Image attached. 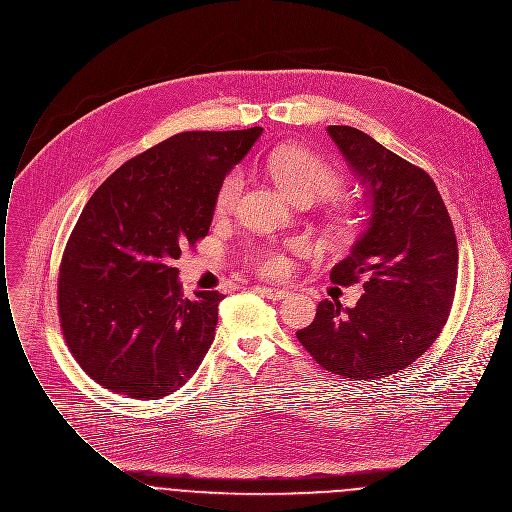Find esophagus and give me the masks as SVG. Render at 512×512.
Listing matches in <instances>:
<instances>
[{"label": "esophagus", "mask_w": 512, "mask_h": 512, "mask_svg": "<svg viewBox=\"0 0 512 512\" xmlns=\"http://www.w3.org/2000/svg\"><path fill=\"white\" fill-rule=\"evenodd\" d=\"M260 292L268 298V300H284L286 296H288V292L286 290H282V288H270V286H262L260 288Z\"/></svg>", "instance_id": "1"}]
</instances>
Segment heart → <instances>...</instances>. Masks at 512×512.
I'll list each match as a JSON object with an SVG mask.
<instances>
[{"label":"heart","mask_w":512,"mask_h":512,"mask_svg":"<svg viewBox=\"0 0 512 512\" xmlns=\"http://www.w3.org/2000/svg\"><path fill=\"white\" fill-rule=\"evenodd\" d=\"M266 169L274 182L292 198H306L310 202L332 198L343 190V176L341 172L318 153L298 147V145H280L274 147L266 157ZM244 178L240 171L228 172L214 196V210L216 214H226L234 208L240 192H242ZM357 218L351 210H338L330 218V230L338 238H347L355 232ZM254 268L264 276H276L284 270V256L278 250L264 248L252 256Z\"/></svg>","instance_id":"b5f03b06"}]
</instances>
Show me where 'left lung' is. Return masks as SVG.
I'll return each instance as SVG.
<instances>
[{
    "instance_id": "8db88e82",
    "label": "left lung",
    "mask_w": 512,
    "mask_h": 512,
    "mask_svg": "<svg viewBox=\"0 0 512 512\" xmlns=\"http://www.w3.org/2000/svg\"><path fill=\"white\" fill-rule=\"evenodd\" d=\"M328 133L371 194L369 226L330 278L340 286L363 280L365 294L345 310L322 300L296 338L326 371L383 379L441 334L457 286V236L427 172L353 127L330 125Z\"/></svg>"
}]
</instances>
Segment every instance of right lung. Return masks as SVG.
Segmentation results:
<instances>
[{
	"label": "right lung",
	"instance_id": "obj_1",
	"mask_svg": "<svg viewBox=\"0 0 512 512\" xmlns=\"http://www.w3.org/2000/svg\"><path fill=\"white\" fill-rule=\"evenodd\" d=\"M262 135L188 131L133 157L85 204L63 250L57 312L81 369L105 389L165 397L186 383L214 340L216 290L184 298V246L208 234L220 180Z\"/></svg>",
	"mask_w": 512,
	"mask_h": 512
}]
</instances>
